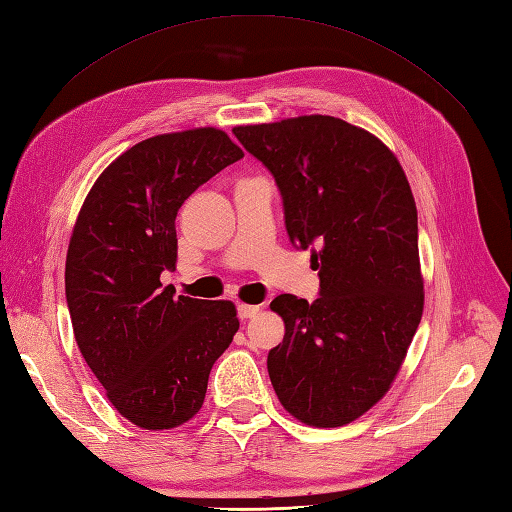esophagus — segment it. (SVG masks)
Returning <instances> with one entry per match:
<instances>
[{"instance_id": "obj_1", "label": "esophagus", "mask_w": 512, "mask_h": 512, "mask_svg": "<svg viewBox=\"0 0 512 512\" xmlns=\"http://www.w3.org/2000/svg\"><path fill=\"white\" fill-rule=\"evenodd\" d=\"M260 313V306L254 304H239V317L241 319H252Z\"/></svg>"}]
</instances>
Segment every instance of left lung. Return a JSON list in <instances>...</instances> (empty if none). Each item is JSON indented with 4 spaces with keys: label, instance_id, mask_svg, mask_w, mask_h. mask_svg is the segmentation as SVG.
I'll list each match as a JSON object with an SVG mask.
<instances>
[{
    "label": "left lung",
    "instance_id": "1",
    "mask_svg": "<svg viewBox=\"0 0 512 512\" xmlns=\"http://www.w3.org/2000/svg\"><path fill=\"white\" fill-rule=\"evenodd\" d=\"M232 132L276 178L291 243L317 247L321 297L271 302L284 321L267 358L273 391L306 426H345L391 389L423 315L413 191L391 149L339 117Z\"/></svg>",
    "mask_w": 512,
    "mask_h": 512
}]
</instances>
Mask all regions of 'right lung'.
Wrapping results in <instances>:
<instances>
[{
  "mask_svg": "<svg viewBox=\"0 0 512 512\" xmlns=\"http://www.w3.org/2000/svg\"><path fill=\"white\" fill-rule=\"evenodd\" d=\"M243 158L219 128L158 134L99 173L73 226L65 291L80 354L121 417L171 430L204 404L210 369L239 330L228 299L176 295V217L199 184Z\"/></svg>",
  "mask_w": 512,
  "mask_h": 512,
  "instance_id": "right-lung-1",
  "label": "right lung"
}]
</instances>
